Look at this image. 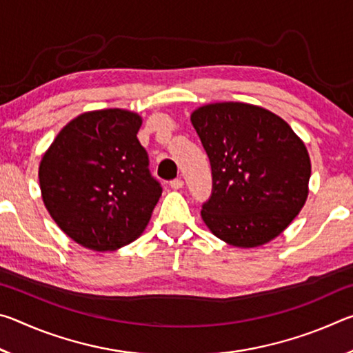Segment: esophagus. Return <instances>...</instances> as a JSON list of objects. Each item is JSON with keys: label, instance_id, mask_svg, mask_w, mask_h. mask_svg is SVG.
<instances>
[{"label": "esophagus", "instance_id": "34e87169", "mask_svg": "<svg viewBox=\"0 0 353 353\" xmlns=\"http://www.w3.org/2000/svg\"><path fill=\"white\" fill-rule=\"evenodd\" d=\"M171 188H174V190H181L182 187H183V181L181 177H177V179H174V181H171Z\"/></svg>", "mask_w": 353, "mask_h": 353}]
</instances>
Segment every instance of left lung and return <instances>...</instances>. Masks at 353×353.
I'll return each mask as SVG.
<instances>
[{
  "label": "left lung",
  "mask_w": 353,
  "mask_h": 353,
  "mask_svg": "<svg viewBox=\"0 0 353 353\" xmlns=\"http://www.w3.org/2000/svg\"><path fill=\"white\" fill-rule=\"evenodd\" d=\"M212 165V196L201 216L214 236L256 248L291 224L308 196L310 155L290 124L246 103H214L191 113Z\"/></svg>",
  "instance_id": "1"
}]
</instances>
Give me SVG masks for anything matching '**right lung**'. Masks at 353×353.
Here are the masks:
<instances>
[{
    "label": "right lung",
    "instance_id": "right-lung-1",
    "mask_svg": "<svg viewBox=\"0 0 353 353\" xmlns=\"http://www.w3.org/2000/svg\"><path fill=\"white\" fill-rule=\"evenodd\" d=\"M139 113L85 112L65 126L41 157V199L56 224L81 246L105 252L145 230L162 196L137 134Z\"/></svg>",
    "mask_w": 353,
    "mask_h": 353
}]
</instances>
